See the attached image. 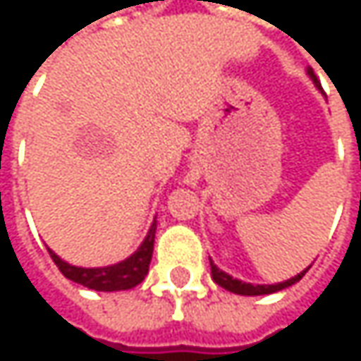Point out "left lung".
Returning <instances> with one entry per match:
<instances>
[{
  "label": "left lung",
  "mask_w": 361,
  "mask_h": 361,
  "mask_svg": "<svg viewBox=\"0 0 361 361\" xmlns=\"http://www.w3.org/2000/svg\"><path fill=\"white\" fill-rule=\"evenodd\" d=\"M307 75H310V79L314 81V85L320 90V81H318V77L314 75L312 68H307ZM307 269H310V267H307ZM307 269H303V271L297 274L295 278H288V280L278 282V284H251V282H243V280H238V278H232L230 274H226L224 269H219V267L211 261V276H213V280H215L221 288H226V290H230V293H236V295H245V297L271 295V293H278V290H282V288H288V286H293L295 282H299V280L305 276Z\"/></svg>",
  "instance_id": "1"
}]
</instances>
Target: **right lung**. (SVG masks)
<instances>
[{
    "mask_svg": "<svg viewBox=\"0 0 361 361\" xmlns=\"http://www.w3.org/2000/svg\"><path fill=\"white\" fill-rule=\"evenodd\" d=\"M154 234H157V219L152 221L146 238L142 240V245L137 247V251L129 255L127 259L106 265V267H77L66 263L64 259H60L54 251H49V257L54 259V263L58 265V269L73 282L83 284L92 290H100V293H114V290H127L137 286L150 267V259L154 251Z\"/></svg>",
    "mask_w": 361,
    "mask_h": 361,
    "instance_id": "add662e5",
    "label": "right lung"
}]
</instances>
